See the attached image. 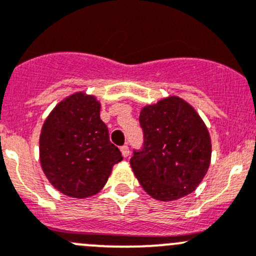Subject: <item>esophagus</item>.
Returning <instances> with one entry per match:
<instances>
[{"label": "esophagus", "mask_w": 256, "mask_h": 256, "mask_svg": "<svg viewBox=\"0 0 256 256\" xmlns=\"http://www.w3.org/2000/svg\"><path fill=\"white\" fill-rule=\"evenodd\" d=\"M121 154H122L124 158H128V155H130V149H128V145H124V146H121Z\"/></svg>", "instance_id": "1"}]
</instances>
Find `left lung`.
I'll use <instances>...</instances> for the list:
<instances>
[{"mask_svg":"<svg viewBox=\"0 0 256 256\" xmlns=\"http://www.w3.org/2000/svg\"><path fill=\"white\" fill-rule=\"evenodd\" d=\"M144 146L131 168L145 192L163 202L192 193L208 170L210 132L194 108L178 96L142 107Z\"/></svg>","mask_w":256,"mask_h":256,"instance_id":"8db88e82","label":"left lung"}]
</instances>
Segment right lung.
<instances>
[{
  "label": "right lung",
  "mask_w": 256,
  "mask_h": 256,
  "mask_svg": "<svg viewBox=\"0 0 256 256\" xmlns=\"http://www.w3.org/2000/svg\"><path fill=\"white\" fill-rule=\"evenodd\" d=\"M94 96L76 92L59 102L42 128L40 164L56 190L73 198L94 196L104 187L112 166L122 160L111 144Z\"/></svg>",
  "instance_id": "obj_1"
}]
</instances>
